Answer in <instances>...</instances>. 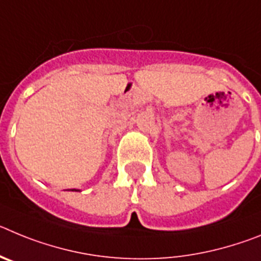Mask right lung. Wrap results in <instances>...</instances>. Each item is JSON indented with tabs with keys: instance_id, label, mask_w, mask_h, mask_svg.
Returning <instances> with one entry per match:
<instances>
[{
	"instance_id": "right-lung-1",
	"label": "right lung",
	"mask_w": 261,
	"mask_h": 261,
	"mask_svg": "<svg viewBox=\"0 0 261 261\" xmlns=\"http://www.w3.org/2000/svg\"><path fill=\"white\" fill-rule=\"evenodd\" d=\"M71 191H75V192H78V190H71Z\"/></svg>"
}]
</instances>
